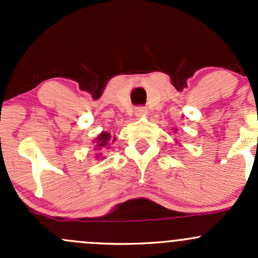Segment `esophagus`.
I'll list each match as a JSON object with an SVG mask.
<instances>
[{
  "label": "esophagus",
  "mask_w": 258,
  "mask_h": 258,
  "mask_svg": "<svg viewBox=\"0 0 258 258\" xmlns=\"http://www.w3.org/2000/svg\"><path fill=\"white\" fill-rule=\"evenodd\" d=\"M135 113H136L137 117L145 116V114H147V108L144 107V106H140V107L136 108V111H135Z\"/></svg>",
  "instance_id": "esophagus-1"
}]
</instances>
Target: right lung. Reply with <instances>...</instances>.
<instances>
[{
	"label": "right lung",
	"mask_w": 258,
	"mask_h": 258,
	"mask_svg": "<svg viewBox=\"0 0 258 258\" xmlns=\"http://www.w3.org/2000/svg\"><path fill=\"white\" fill-rule=\"evenodd\" d=\"M110 139H111V135L108 134V132H102V134H101L100 136L96 139V144H97L96 146H97L98 148L105 147V146L107 145V142L110 141ZM113 141H114V139H113Z\"/></svg>",
	"instance_id": "add662e5"
}]
</instances>
